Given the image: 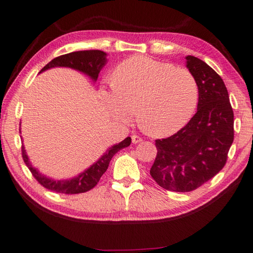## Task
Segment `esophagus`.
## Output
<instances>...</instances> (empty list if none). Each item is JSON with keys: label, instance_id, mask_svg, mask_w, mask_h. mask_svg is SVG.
<instances>
[{"label": "esophagus", "instance_id": "34e87169", "mask_svg": "<svg viewBox=\"0 0 253 253\" xmlns=\"http://www.w3.org/2000/svg\"><path fill=\"white\" fill-rule=\"evenodd\" d=\"M131 140H132V143H134V144L142 142V139H141L139 136H137V134H133V136L131 137Z\"/></svg>", "mask_w": 253, "mask_h": 253}]
</instances>
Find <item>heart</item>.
Instances as JSON below:
<instances>
[{
    "label": "heart",
    "instance_id": "b5f03b06",
    "mask_svg": "<svg viewBox=\"0 0 253 253\" xmlns=\"http://www.w3.org/2000/svg\"><path fill=\"white\" fill-rule=\"evenodd\" d=\"M101 96L119 120H128L136 108L141 128L156 137H167L185 126L198 101L193 74L153 58L136 55L117 66L111 86Z\"/></svg>",
    "mask_w": 253,
    "mask_h": 253
}]
</instances>
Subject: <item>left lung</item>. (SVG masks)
Instances as JSON below:
<instances>
[{
    "instance_id": "8db88e82",
    "label": "left lung",
    "mask_w": 253,
    "mask_h": 253,
    "mask_svg": "<svg viewBox=\"0 0 253 253\" xmlns=\"http://www.w3.org/2000/svg\"><path fill=\"white\" fill-rule=\"evenodd\" d=\"M198 86L197 112L178 132L155 141L150 174L163 189L191 192L224 167L234 140V113L224 82L208 64L186 56Z\"/></svg>"
}]
</instances>
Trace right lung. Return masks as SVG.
I'll return each mask as SVG.
<instances>
[{
  "instance_id": "add662e5",
  "label": "right lung",
  "mask_w": 253,
  "mask_h": 253,
  "mask_svg": "<svg viewBox=\"0 0 253 253\" xmlns=\"http://www.w3.org/2000/svg\"><path fill=\"white\" fill-rule=\"evenodd\" d=\"M105 63H107V54H105L104 51L97 49L80 50L55 58V59H52L50 62L47 63L46 66L41 70L40 73L46 71V70H48L50 68L67 67L78 70V71L88 75L92 81H97L98 75L100 71H101V69L105 66ZM130 143L131 138L127 137L119 144H115L112 148H110L95 164H92V165L88 169H86L84 172H82L79 175H76V177L69 180H54L48 177H45V175L40 173L38 170L31 165L30 161H29V157L26 153L25 146L23 145L21 148V152L23 162H25L27 167L30 169L33 177L38 180L41 185L46 187L47 190L54 191L57 193L80 194L85 193L91 190L92 187H95L100 178L102 177V174L107 171L110 161L112 160V157L120 150L130 145Z\"/></svg>"
}]
</instances>
